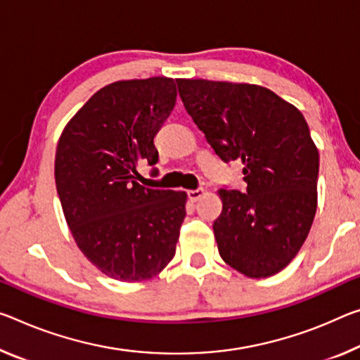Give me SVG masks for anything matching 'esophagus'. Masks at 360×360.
Here are the masks:
<instances>
[{
	"label": "esophagus",
	"mask_w": 360,
	"mask_h": 360,
	"mask_svg": "<svg viewBox=\"0 0 360 360\" xmlns=\"http://www.w3.org/2000/svg\"><path fill=\"white\" fill-rule=\"evenodd\" d=\"M203 193H205L203 189H193V191L187 192V195H189V200L191 202H197V200H200V198L203 197Z\"/></svg>",
	"instance_id": "obj_1"
}]
</instances>
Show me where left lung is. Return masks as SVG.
<instances>
[{
	"label": "left lung",
	"instance_id": "left-lung-1",
	"mask_svg": "<svg viewBox=\"0 0 360 360\" xmlns=\"http://www.w3.org/2000/svg\"><path fill=\"white\" fill-rule=\"evenodd\" d=\"M184 107L221 160L243 163L245 192L219 189L213 231L226 264L250 278L298 255L317 210L319 150L298 108L250 83L176 79Z\"/></svg>",
	"mask_w": 360,
	"mask_h": 360
}]
</instances>
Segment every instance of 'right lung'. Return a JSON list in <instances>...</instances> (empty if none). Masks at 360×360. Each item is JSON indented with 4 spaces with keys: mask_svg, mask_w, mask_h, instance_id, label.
I'll list each match as a JSON object with an SVG mask.
<instances>
[{
    "mask_svg": "<svg viewBox=\"0 0 360 360\" xmlns=\"http://www.w3.org/2000/svg\"><path fill=\"white\" fill-rule=\"evenodd\" d=\"M173 78L122 79L101 88L57 142L54 176L82 253L120 282L149 281L176 253L184 191L141 186L138 163L155 165L153 138L176 104Z\"/></svg>",
    "mask_w": 360,
    "mask_h": 360,
    "instance_id": "right-lung-1",
    "label": "right lung"
}]
</instances>
